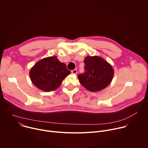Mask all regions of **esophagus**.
I'll return each instance as SVG.
<instances>
[{
    "instance_id": "34e87169",
    "label": "esophagus",
    "mask_w": 148,
    "mask_h": 148,
    "mask_svg": "<svg viewBox=\"0 0 148 148\" xmlns=\"http://www.w3.org/2000/svg\"><path fill=\"white\" fill-rule=\"evenodd\" d=\"M71 73L73 74H77V69H74V70H72V71H71Z\"/></svg>"
}]
</instances>
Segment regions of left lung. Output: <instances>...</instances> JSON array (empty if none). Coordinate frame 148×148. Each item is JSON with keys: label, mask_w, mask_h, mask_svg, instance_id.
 Masks as SVG:
<instances>
[{"label": "left lung", "mask_w": 148, "mask_h": 148, "mask_svg": "<svg viewBox=\"0 0 148 148\" xmlns=\"http://www.w3.org/2000/svg\"><path fill=\"white\" fill-rule=\"evenodd\" d=\"M84 62L85 72L78 75L82 86L90 91L97 92L109 86L114 76L111 64L98 56H87Z\"/></svg>", "instance_id": "8db88e82"}]
</instances>
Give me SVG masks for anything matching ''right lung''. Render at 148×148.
<instances>
[{
  "mask_svg": "<svg viewBox=\"0 0 148 148\" xmlns=\"http://www.w3.org/2000/svg\"><path fill=\"white\" fill-rule=\"evenodd\" d=\"M71 73L64 63L56 56L41 59L32 68L29 74L32 82L38 89L50 92L58 88L62 80Z\"/></svg>",
  "mask_w": 148,
  "mask_h": 148,
  "instance_id": "right-lung-1",
  "label": "right lung"
}]
</instances>
